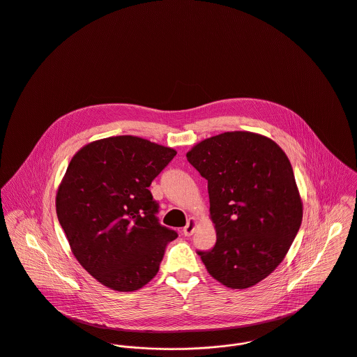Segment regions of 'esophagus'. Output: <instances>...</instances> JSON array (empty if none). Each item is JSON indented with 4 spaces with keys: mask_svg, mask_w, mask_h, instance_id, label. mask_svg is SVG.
Returning a JSON list of instances; mask_svg holds the SVG:
<instances>
[{
    "mask_svg": "<svg viewBox=\"0 0 357 357\" xmlns=\"http://www.w3.org/2000/svg\"><path fill=\"white\" fill-rule=\"evenodd\" d=\"M196 225H197V220H196L195 218H190V220H188V223H187V226L183 229V234H184L185 237L192 236V233H193L195 229H196Z\"/></svg>",
    "mask_w": 357,
    "mask_h": 357,
    "instance_id": "1",
    "label": "esophagus"
}]
</instances>
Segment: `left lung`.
<instances>
[{"label": "left lung", "instance_id": "left-lung-1", "mask_svg": "<svg viewBox=\"0 0 357 357\" xmlns=\"http://www.w3.org/2000/svg\"><path fill=\"white\" fill-rule=\"evenodd\" d=\"M187 160L208 181L216 243L197 252L208 273L233 289L260 283L284 260L303 218L288 157L265 135L230 131L196 143Z\"/></svg>", "mask_w": 357, "mask_h": 357}]
</instances>
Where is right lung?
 I'll list each match as a JSON object with an SVG mask.
<instances>
[{
  "label": "right lung",
  "instance_id": "add662e5",
  "mask_svg": "<svg viewBox=\"0 0 357 357\" xmlns=\"http://www.w3.org/2000/svg\"><path fill=\"white\" fill-rule=\"evenodd\" d=\"M177 151L134 135L97 139L74 155L56 190L72 253L98 283L128 292L158 272L177 233L161 226L149 187Z\"/></svg>",
  "mask_w": 357,
  "mask_h": 357
}]
</instances>
